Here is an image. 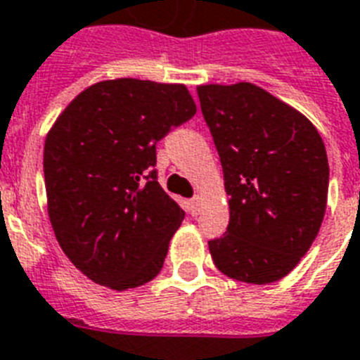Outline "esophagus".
I'll use <instances>...</instances> for the list:
<instances>
[{
    "instance_id": "1",
    "label": "esophagus",
    "mask_w": 360,
    "mask_h": 360,
    "mask_svg": "<svg viewBox=\"0 0 360 360\" xmlns=\"http://www.w3.org/2000/svg\"><path fill=\"white\" fill-rule=\"evenodd\" d=\"M188 208H189V214H191V216H197L200 210V197H193V199L189 200Z\"/></svg>"
}]
</instances>
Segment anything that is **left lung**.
Wrapping results in <instances>:
<instances>
[{"instance_id": "1", "label": "left lung", "mask_w": 360, "mask_h": 360, "mask_svg": "<svg viewBox=\"0 0 360 360\" xmlns=\"http://www.w3.org/2000/svg\"><path fill=\"white\" fill-rule=\"evenodd\" d=\"M224 167L229 225L208 240L214 264L246 283H272L299 264L321 227L328 160L306 116L250 82L197 88Z\"/></svg>"}]
</instances>
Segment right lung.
Masks as SVG:
<instances>
[{
    "label": "right lung",
    "mask_w": 360,
    "mask_h": 360,
    "mask_svg": "<svg viewBox=\"0 0 360 360\" xmlns=\"http://www.w3.org/2000/svg\"><path fill=\"white\" fill-rule=\"evenodd\" d=\"M195 112L184 84L103 80L75 97L49 131L50 224L91 281L124 291L163 269L184 210L158 182L155 144Z\"/></svg>",
    "instance_id": "add662e5"
}]
</instances>
